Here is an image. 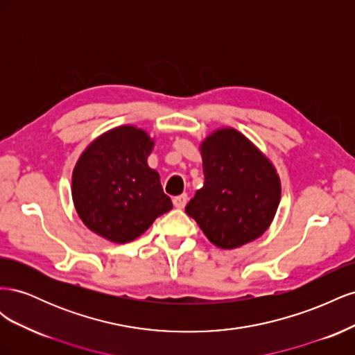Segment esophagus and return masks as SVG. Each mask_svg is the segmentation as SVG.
Segmentation results:
<instances>
[{
  "mask_svg": "<svg viewBox=\"0 0 355 355\" xmlns=\"http://www.w3.org/2000/svg\"><path fill=\"white\" fill-rule=\"evenodd\" d=\"M187 201H188V194H180V196L173 198V204H175L176 209H184Z\"/></svg>",
  "mask_w": 355,
  "mask_h": 355,
  "instance_id": "1",
  "label": "esophagus"
}]
</instances>
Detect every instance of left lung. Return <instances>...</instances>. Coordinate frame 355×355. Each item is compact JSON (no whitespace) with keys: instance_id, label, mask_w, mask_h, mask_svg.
I'll return each mask as SVG.
<instances>
[{"instance_id":"left-lung-1","label":"left lung","mask_w":355,"mask_h":355,"mask_svg":"<svg viewBox=\"0 0 355 355\" xmlns=\"http://www.w3.org/2000/svg\"><path fill=\"white\" fill-rule=\"evenodd\" d=\"M204 185L185 211L220 249H235L262 235L280 202L272 164L234 128L214 132L201 144Z\"/></svg>"}]
</instances>
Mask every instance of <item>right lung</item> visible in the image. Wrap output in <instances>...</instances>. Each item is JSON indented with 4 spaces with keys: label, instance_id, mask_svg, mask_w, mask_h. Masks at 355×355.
I'll return each instance as SVG.
<instances>
[{
    "label": "right lung",
    "instance_id": "add662e5",
    "mask_svg": "<svg viewBox=\"0 0 355 355\" xmlns=\"http://www.w3.org/2000/svg\"><path fill=\"white\" fill-rule=\"evenodd\" d=\"M151 151L149 136L132 125L110 130L85 149L72 173V198L85 227L123 244L171 210L158 173L146 164Z\"/></svg>",
    "mask_w": 355,
    "mask_h": 355
}]
</instances>
